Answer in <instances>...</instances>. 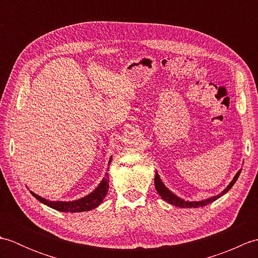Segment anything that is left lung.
Returning <instances> with one entry per match:
<instances>
[{
  "label": "left lung",
  "instance_id": "left-lung-1",
  "mask_svg": "<svg viewBox=\"0 0 258 258\" xmlns=\"http://www.w3.org/2000/svg\"><path fill=\"white\" fill-rule=\"evenodd\" d=\"M240 171H242V169H239V171L236 173V175L234 176L232 182L228 184L227 187L224 189L221 194H218L216 196H212V197H210V199H206L204 201H199V202L185 201L183 199H180V197H178L177 195H175L174 193H172V191L169 190L165 185H164V183L162 182V179L160 178V175H158L157 172L155 174L154 183H155V188L157 190L158 195H160L164 201L169 203V204H172L174 206H177V207H182V208H190V207L196 208V207H202V206H205L207 204H211V203H213L214 201H216L217 199H220V197L223 196L224 194H226L227 191L233 187V185L236 183V180H237L239 174H240Z\"/></svg>",
  "mask_w": 258,
  "mask_h": 258
}]
</instances>
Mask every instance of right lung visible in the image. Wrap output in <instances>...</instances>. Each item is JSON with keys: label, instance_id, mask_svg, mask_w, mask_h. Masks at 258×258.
<instances>
[{"label": "right lung", "instance_id": "1", "mask_svg": "<svg viewBox=\"0 0 258 258\" xmlns=\"http://www.w3.org/2000/svg\"><path fill=\"white\" fill-rule=\"evenodd\" d=\"M112 162V157L108 162V165ZM108 175L105 174V177H104L101 183L98 184L97 187L82 199H79L76 201H71V202H62V201H48L46 199H43V197L38 196L37 194L33 193L32 190L31 194L35 197L37 201H40L43 204L53 208V210H56L58 212H68V213H79V212H87L91 210H94L98 205L101 204L103 200L105 199V196L108 191Z\"/></svg>", "mask_w": 258, "mask_h": 258}]
</instances>
